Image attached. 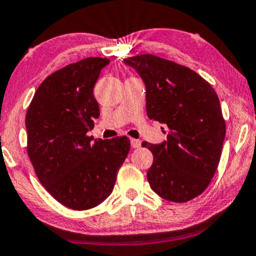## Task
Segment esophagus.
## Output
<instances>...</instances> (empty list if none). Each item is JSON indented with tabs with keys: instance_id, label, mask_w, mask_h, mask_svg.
<instances>
[{
	"instance_id": "1",
	"label": "esophagus",
	"mask_w": 256,
	"mask_h": 256,
	"mask_svg": "<svg viewBox=\"0 0 256 256\" xmlns=\"http://www.w3.org/2000/svg\"><path fill=\"white\" fill-rule=\"evenodd\" d=\"M130 145H132V148H139L140 146H142V142H140L139 140H136V139H132L130 140Z\"/></svg>"
}]
</instances>
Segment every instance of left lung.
Returning a JSON list of instances; mask_svg holds the SVG:
<instances>
[{"instance_id":"1","label":"left lung","mask_w":256,"mask_h":256,"mask_svg":"<svg viewBox=\"0 0 256 256\" xmlns=\"http://www.w3.org/2000/svg\"><path fill=\"white\" fill-rule=\"evenodd\" d=\"M123 62L145 83L148 118L168 127L162 144L142 142L154 154L148 184L166 200H191L208 188L219 164L226 133L219 98L203 77L170 60L142 54Z\"/></svg>"}]
</instances>
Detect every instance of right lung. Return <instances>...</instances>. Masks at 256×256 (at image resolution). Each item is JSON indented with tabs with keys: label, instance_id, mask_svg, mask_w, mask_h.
Wrapping results in <instances>:
<instances>
[{
	"label": "right lung",
	"instance_id": "right-lung-1",
	"mask_svg": "<svg viewBox=\"0 0 256 256\" xmlns=\"http://www.w3.org/2000/svg\"><path fill=\"white\" fill-rule=\"evenodd\" d=\"M108 58H86L60 68L37 88L25 117L28 154L44 188L62 206L86 210L111 194L127 157V136L94 140L100 114L93 90Z\"/></svg>",
	"mask_w": 256,
	"mask_h": 256
}]
</instances>
